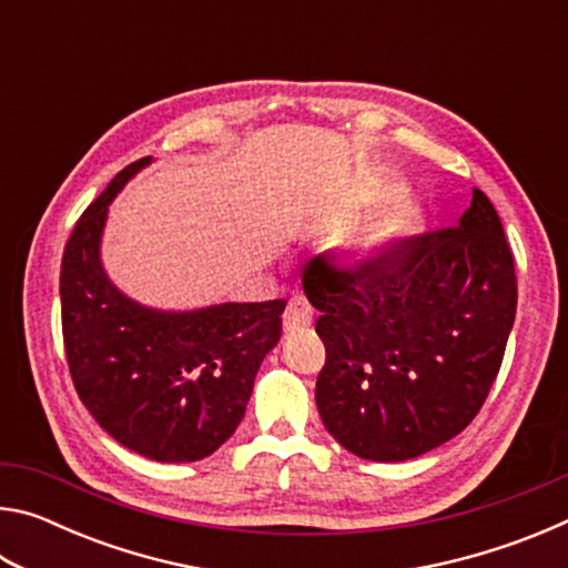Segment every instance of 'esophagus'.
<instances>
[{
	"label": "esophagus",
	"mask_w": 568,
	"mask_h": 568,
	"mask_svg": "<svg viewBox=\"0 0 568 568\" xmlns=\"http://www.w3.org/2000/svg\"><path fill=\"white\" fill-rule=\"evenodd\" d=\"M311 323H313V307H311V303H307L303 295H295L293 301L287 303L285 313H283V328H285V333L305 331Z\"/></svg>",
	"instance_id": "1"
}]
</instances>
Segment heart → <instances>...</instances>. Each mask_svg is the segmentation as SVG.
Returning <instances> with one entry per match:
<instances>
[{
    "mask_svg": "<svg viewBox=\"0 0 568 568\" xmlns=\"http://www.w3.org/2000/svg\"><path fill=\"white\" fill-rule=\"evenodd\" d=\"M400 192L403 187L390 185L381 190V197H400ZM420 220L423 217L418 207H400L398 213H393L386 220H381V223L365 227L361 233L345 240V255H348V261L358 267L378 263L393 245L400 243L403 237L416 233L420 227Z\"/></svg>",
    "mask_w": 568,
    "mask_h": 568,
    "instance_id": "b5f03b06",
    "label": "heart"
}]
</instances>
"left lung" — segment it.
Masks as SVG:
<instances>
[{"label": "left lung", "mask_w": 568, "mask_h": 568, "mask_svg": "<svg viewBox=\"0 0 568 568\" xmlns=\"http://www.w3.org/2000/svg\"><path fill=\"white\" fill-rule=\"evenodd\" d=\"M325 365L315 403L351 454L396 464L458 436L491 390L516 318L514 255L484 192L458 225L400 240L378 263L303 273Z\"/></svg>", "instance_id": "8db88e82"}]
</instances>
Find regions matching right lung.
Instances as JSON below:
<instances>
[{
	"label": "right lung",
	"instance_id": "right-lung-1",
	"mask_svg": "<svg viewBox=\"0 0 568 568\" xmlns=\"http://www.w3.org/2000/svg\"><path fill=\"white\" fill-rule=\"evenodd\" d=\"M148 165L142 158L118 172L67 240L64 353L77 396L118 444L160 464H190L235 434L257 368L281 341L285 301L170 313L120 293L100 240L114 195Z\"/></svg>",
	"mask_w": 568,
	"mask_h": 568
}]
</instances>
